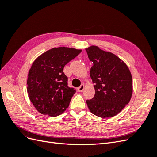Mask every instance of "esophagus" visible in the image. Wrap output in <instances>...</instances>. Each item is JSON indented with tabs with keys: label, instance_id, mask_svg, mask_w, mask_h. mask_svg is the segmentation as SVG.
<instances>
[{
	"label": "esophagus",
	"instance_id": "obj_1",
	"mask_svg": "<svg viewBox=\"0 0 157 157\" xmlns=\"http://www.w3.org/2000/svg\"><path fill=\"white\" fill-rule=\"evenodd\" d=\"M84 89V84H81V85H80V86L78 87V90L79 92H83Z\"/></svg>",
	"mask_w": 157,
	"mask_h": 157
}]
</instances>
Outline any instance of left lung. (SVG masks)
<instances>
[{
	"instance_id": "8db88e82",
	"label": "left lung",
	"mask_w": 157,
	"mask_h": 157,
	"mask_svg": "<svg viewBox=\"0 0 157 157\" xmlns=\"http://www.w3.org/2000/svg\"><path fill=\"white\" fill-rule=\"evenodd\" d=\"M93 66L90 75L95 95L86 103L94 115L109 118L119 113L129 103L132 94V77L127 65L111 52L96 46L86 49Z\"/></svg>"
}]
</instances>
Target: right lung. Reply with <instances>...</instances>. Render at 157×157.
<instances>
[{"mask_svg": "<svg viewBox=\"0 0 157 157\" xmlns=\"http://www.w3.org/2000/svg\"><path fill=\"white\" fill-rule=\"evenodd\" d=\"M80 52L81 50L66 47L54 48L33 62L27 89L30 101L42 115L56 117L68 107L76 90L68 86L63 68Z\"/></svg>", "mask_w": 157, "mask_h": 157, "instance_id": "add662e5", "label": "right lung"}]
</instances>
